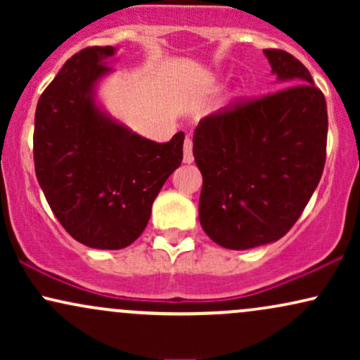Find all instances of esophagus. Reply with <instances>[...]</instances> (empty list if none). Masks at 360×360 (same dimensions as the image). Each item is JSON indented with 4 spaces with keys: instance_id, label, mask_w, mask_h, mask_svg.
<instances>
[{
    "instance_id": "34e87169",
    "label": "esophagus",
    "mask_w": 360,
    "mask_h": 360,
    "mask_svg": "<svg viewBox=\"0 0 360 360\" xmlns=\"http://www.w3.org/2000/svg\"><path fill=\"white\" fill-rule=\"evenodd\" d=\"M183 160H184V164H191L193 160H194L191 139H186L184 140V157H183Z\"/></svg>"
}]
</instances>
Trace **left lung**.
I'll use <instances>...</instances> for the list:
<instances>
[{
    "mask_svg": "<svg viewBox=\"0 0 360 360\" xmlns=\"http://www.w3.org/2000/svg\"><path fill=\"white\" fill-rule=\"evenodd\" d=\"M281 88L200 120L193 155L203 176L200 223L218 245L279 240L300 218L325 166L326 101L291 53L266 49Z\"/></svg>",
    "mask_w": 360,
    "mask_h": 360,
    "instance_id": "8db88e82",
    "label": "left lung"
}]
</instances>
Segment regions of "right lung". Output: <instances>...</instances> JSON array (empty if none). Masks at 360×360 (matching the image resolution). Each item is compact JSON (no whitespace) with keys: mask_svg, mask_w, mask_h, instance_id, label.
I'll use <instances>...</instances> for the list:
<instances>
[{"mask_svg":"<svg viewBox=\"0 0 360 360\" xmlns=\"http://www.w3.org/2000/svg\"><path fill=\"white\" fill-rule=\"evenodd\" d=\"M117 47H88L62 65L35 111V174L65 232L118 250L146 230L152 203L181 166L184 134L166 143L135 134L98 101Z\"/></svg>","mask_w":360,"mask_h":360,"instance_id":"right-lung-1","label":"right lung"}]
</instances>
